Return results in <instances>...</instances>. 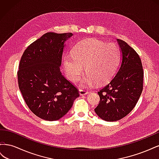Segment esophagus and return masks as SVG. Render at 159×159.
<instances>
[{"label": "esophagus", "instance_id": "esophagus-1", "mask_svg": "<svg viewBox=\"0 0 159 159\" xmlns=\"http://www.w3.org/2000/svg\"><path fill=\"white\" fill-rule=\"evenodd\" d=\"M79 91H80V95H86L87 93H88V91L84 89H80Z\"/></svg>", "mask_w": 159, "mask_h": 159}]
</instances>
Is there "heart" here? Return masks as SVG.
<instances>
[{
    "label": "heart",
    "mask_w": 159,
    "mask_h": 159,
    "mask_svg": "<svg viewBox=\"0 0 159 159\" xmlns=\"http://www.w3.org/2000/svg\"><path fill=\"white\" fill-rule=\"evenodd\" d=\"M121 57L119 47L115 43H105L97 39H88L77 44L73 54L64 57V66L68 78L78 82L86 74L82 85L91 86L95 82L102 84L109 81L117 69Z\"/></svg>",
    "instance_id": "heart-1"
}]
</instances>
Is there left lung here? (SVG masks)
Here are the masks:
<instances>
[{
  "mask_svg": "<svg viewBox=\"0 0 159 159\" xmlns=\"http://www.w3.org/2000/svg\"><path fill=\"white\" fill-rule=\"evenodd\" d=\"M117 40L121 50V63L108 84L98 92L100 101L94 109L107 121H118L131 112L143 88V69L139 56L125 42Z\"/></svg>",
  "mask_w": 159,
  "mask_h": 159,
  "instance_id": "8db88e82",
  "label": "left lung"
}]
</instances>
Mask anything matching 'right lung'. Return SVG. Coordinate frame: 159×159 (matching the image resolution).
<instances>
[{
  "label": "right lung",
  "mask_w": 159,
  "mask_h": 159,
  "mask_svg": "<svg viewBox=\"0 0 159 159\" xmlns=\"http://www.w3.org/2000/svg\"><path fill=\"white\" fill-rule=\"evenodd\" d=\"M72 35L44 34L28 46L19 64L18 82L22 97L31 111L46 121L64 116L80 95L60 68L64 43Z\"/></svg>",
  "instance_id": "add662e5"
}]
</instances>
